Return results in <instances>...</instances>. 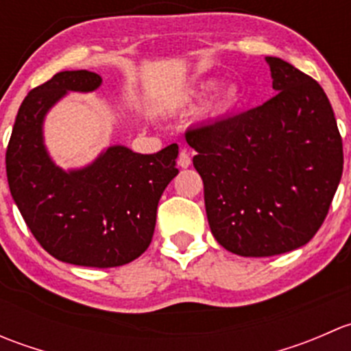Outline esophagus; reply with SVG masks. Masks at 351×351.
<instances>
[{
	"label": "esophagus",
	"instance_id": "obj_1",
	"mask_svg": "<svg viewBox=\"0 0 351 351\" xmlns=\"http://www.w3.org/2000/svg\"><path fill=\"white\" fill-rule=\"evenodd\" d=\"M190 165H192V159H190L189 151L182 149V151H180V156H178V166H180V168H189Z\"/></svg>",
	"mask_w": 351,
	"mask_h": 351
}]
</instances>
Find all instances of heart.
I'll return each mask as SVG.
<instances>
[{"mask_svg":"<svg viewBox=\"0 0 351 351\" xmlns=\"http://www.w3.org/2000/svg\"><path fill=\"white\" fill-rule=\"evenodd\" d=\"M215 90V83L214 81H205V83H202L200 86L197 88V93L198 95H208L210 91ZM239 98V91L236 86H228L224 91H221V95H219L217 98H215L214 101V110L215 112H224V110L231 108L232 105L238 101Z\"/></svg>","mask_w":351,"mask_h":351,"instance_id":"obj_1","label":"heart"}]
</instances>
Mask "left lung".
<instances>
[{
    "instance_id": "1",
    "label": "left lung",
    "mask_w": 351,
    "mask_h": 351,
    "mask_svg": "<svg viewBox=\"0 0 351 351\" xmlns=\"http://www.w3.org/2000/svg\"><path fill=\"white\" fill-rule=\"evenodd\" d=\"M274 98L186 130L208 226L239 256H274L313 239L343 173V143L317 81L267 58Z\"/></svg>"
}]
</instances>
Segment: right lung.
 Segmentation results:
<instances>
[{
	"mask_svg": "<svg viewBox=\"0 0 351 351\" xmlns=\"http://www.w3.org/2000/svg\"><path fill=\"white\" fill-rule=\"evenodd\" d=\"M91 71H62L34 88L20 105L8 149L10 192L40 246L80 267L130 263L151 244L158 202L178 175V146L139 154L110 146L91 165L64 171L44 144V119L67 91H95Z\"/></svg>",
	"mask_w": 351,
	"mask_h": 351,
	"instance_id": "add662e5",
	"label": "right lung"
}]
</instances>
